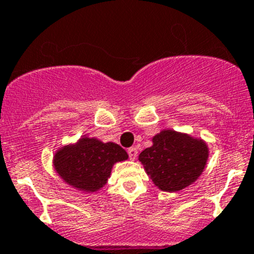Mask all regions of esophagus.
Returning <instances> with one entry per match:
<instances>
[{"mask_svg": "<svg viewBox=\"0 0 254 254\" xmlns=\"http://www.w3.org/2000/svg\"><path fill=\"white\" fill-rule=\"evenodd\" d=\"M127 153H129L130 160H135L137 157V148L136 147H130L127 150Z\"/></svg>", "mask_w": 254, "mask_h": 254, "instance_id": "obj_1", "label": "esophagus"}]
</instances>
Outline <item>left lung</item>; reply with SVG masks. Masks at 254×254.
<instances>
[{
    "instance_id": "8db88e82",
    "label": "left lung",
    "mask_w": 254,
    "mask_h": 254,
    "mask_svg": "<svg viewBox=\"0 0 254 254\" xmlns=\"http://www.w3.org/2000/svg\"><path fill=\"white\" fill-rule=\"evenodd\" d=\"M152 142L151 147L140 153L139 161L161 190H181L203 173L209 155L203 140L163 130Z\"/></svg>"
}]
</instances>
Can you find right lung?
<instances>
[{
	"label": "right lung",
	"instance_id": "right-lung-1",
	"mask_svg": "<svg viewBox=\"0 0 254 254\" xmlns=\"http://www.w3.org/2000/svg\"><path fill=\"white\" fill-rule=\"evenodd\" d=\"M127 158V151L118 143L82 137L76 145L60 148L54 166L67 184L79 190L96 191L107 183L113 165Z\"/></svg>",
	"mask_w": 254,
	"mask_h": 254
}]
</instances>
